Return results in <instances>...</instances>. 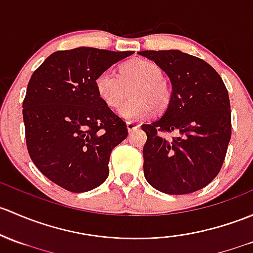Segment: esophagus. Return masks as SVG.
Masks as SVG:
<instances>
[{
	"label": "esophagus",
	"mask_w": 253,
	"mask_h": 253,
	"mask_svg": "<svg viewBox=\"0 0 253 253\" xmlns=\"http://www.w3.org/2000/svg\"><path fill=\"white\" fill-rule=\"evenodd\" d=\"M138 127H139V125L134 124V122H127V129H128V132L134 131V129L138 128Z\"/></svg>",
	"instance_id": "34e87169"
}]
</instances>
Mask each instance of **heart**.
Here are the masks:
<instances>
[{"label":"heart","mask_w":253,"mask_h":253,"mask_svg":"<svg viewBox=\"0 0 253 253\" xmlns=\"http://www.w3.org/2000/svg\"><path fill=\"white\" fill-rule=\"evenodd\" d=\"M134 84L129 91L131 99L119 108L118 113L126 120H139L154 110L164 111L171 100V88L158 64L145 59H133L122 64L119 75L104 70L95 78L98 95L106 105L115 108L125 97L124 84Z\"/></svg>","instance_id":"1"}]
</instances>
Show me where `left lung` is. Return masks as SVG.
Masks as SVG:
<instances>
[{
	"mask_svg": "<svg viewBox=\"0 0 253 253\" xmlns=\"http://www.w3.org/2000/svg\"><path fill=\"white\" fill-rule=\"evenodd\" d=\"M169 78L171 100L151 124L143 148L144 175L169 195L203 189L220 171L232 135V114L222 78L210 64L178 49L142 50ZM173 131L174 137L167 133Z\"/></svg>",
	"mask_w": 253,
	"mask_h": 253,
	"instance_id": "8db88e82",
	"label": "left lung"
}]
</instances>
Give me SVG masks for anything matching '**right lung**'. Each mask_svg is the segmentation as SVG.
Listing matches in <instances>:
<instances>
[{"label":"right lung","instance_id":"add662e5","mask_svg":"<svg viewBox=\"0 0 253 253\" xmlns=\"http://www.w3.org/2000/svg\"><path fill=\"white\" fill-rule=\"evenodd\" d=\"M132 50L79 47L52 53L34 71L23 102L29 155L53 183L71 193L99 187L126 124L100 99L95 78Z\"/></svg>","mask_w":253,"mask_h":253}]
</instances>
